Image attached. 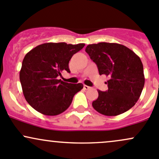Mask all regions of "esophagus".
Wrapping results in <instances>:
<instances>
[{"mask_svg":"<svg viewBox=\"0 0 159 159\" xmlns=\"http://www.w3.org/2000/svg\"><path fill=\"white\" fill-rule=\"evenodd\" d=\"M90 88H90V87L89 86H88V85H84V90H88V89H90Z\"/></svg>","mask_w":159,"mask_h":159,"instance_id":"obj_1","label":"esophagus"}]
</instances>
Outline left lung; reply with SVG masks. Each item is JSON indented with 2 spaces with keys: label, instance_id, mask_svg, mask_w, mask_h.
Returning <instances> with one entry per match:
<instances>
[{
  "label": "left lung",
  "instance_id": "left-lung-1",
  "mask_svg": "<svg viewBox=\"0 0 159 159\" xmlns=\"http://www.w3.org/2000/svg\"><path fill=\"white\" fill-rule=\"evenodd\" d=\"M98 66L100 75L110 77L108 90H98L92 106L105 116H117L133 107L145 84L143 66L138 56L123 45L99 43L85 49Z\"/></svg>",
  "mask_w": 159,
  "mask_h": 159
}]
</instances>
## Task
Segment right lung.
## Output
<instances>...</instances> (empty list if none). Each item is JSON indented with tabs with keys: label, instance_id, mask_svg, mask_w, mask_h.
I'll use <instances>...</instances> for the list:
<instances>
[{
	"label": "right lung",
	"instance_id": "obj_1",
	"mask_svg": "<svg viewBox=\"0 0 159 159\" xmlns=\"http://www.w3.org/2000/svg\"><path fill=\"white\" fill-rule=\"evenodd\" d=\"M84 45L47 43L26 53L20 80L25 99L33 109L44 115L56 116L69 107L83 84L64 82L58 77L63 71L70 72V59Z\"/></svg>",
	"mask_w": 159,
	"mask_h": 159
}]
</instances>
